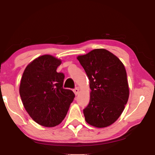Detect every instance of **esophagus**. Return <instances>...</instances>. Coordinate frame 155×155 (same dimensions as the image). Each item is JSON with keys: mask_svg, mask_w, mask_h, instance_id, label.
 Instances as JSON below:
<instances>
[{"mask_svg": "<svg viewBox=\"0 0 155 155\" xmlns=\"http://www.w3.org/2000/svg\"><path fill=\"white\" fill-rule=\"evenodd\" d=\"M79 87H76V88L74 90V93H75L76 95H78V93H79Z\"/></svg>", "mask_w": 155, "mask_h": 155, "instance_id": "34e87169", "label": "esophagus"}]
</instances>
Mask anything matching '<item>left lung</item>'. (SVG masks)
<instances>
[{"label":"left lung","instance_id":"left-lung-1","mask_svg":"<svg viewBox=\"0 0 155 155\" xmlns=\"http://www.w3.org/2000/svg\"><path fill=\"white\" fill-rule=\"evenodd\" d=\"M90 80V99L83 110L85 120L96 127L111 125L122 114L129 97L127 73L120 60L105 49L77 57Z\"/></svg>","mask_w":155,"mask_h":155}]
</instances>
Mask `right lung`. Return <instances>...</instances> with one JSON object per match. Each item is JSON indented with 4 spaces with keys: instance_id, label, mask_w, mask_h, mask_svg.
I'll return each instance as SVG.
<instances>
[{
    "instance_id": "add662e5",
    "label": "right lung",
    "mask_w": 155,
    "mask_h": 155,
    "mask_svg": "<svg viewBox=\"0 0 155 155\" xmlns=\"http://www.w3.org/2000/svg\"><path fill=\"white\" fill-rule=\"evenodd\" d=\"M60 59L42 55L27 65L19 86V95L28 114L44 127L60 124L68 111L75 95L63 89L65 76L57 72Z\"/></svg>"
}]
</instances>
